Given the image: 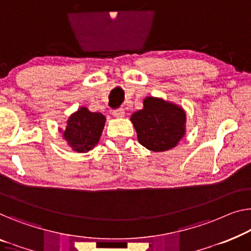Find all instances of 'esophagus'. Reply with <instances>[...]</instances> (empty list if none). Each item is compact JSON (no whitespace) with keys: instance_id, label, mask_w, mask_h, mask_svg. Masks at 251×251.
I'll use <instances>...</instances> for the list:
<instances>
[{"instance_id":"esophagus-1","label":"esophagus","mask_w":251,"mask_h":251,"mask_svg":"<svg viewBox=\"0 0 251 251\" xmlns=\"http://www.w3.org/2000/svg\"><path fill=\"white\" fill-rule=\"evenodd\" d=\"M113 115L116 118H123L125 116V111L123 108H119V109H116L113 111Z\"/></svg>"}]
</instances>
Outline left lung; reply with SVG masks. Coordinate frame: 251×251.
Here are the masks:
<instances>
[{
	"instance_id": "1",
	"label": "left lung",
	"mask_w": 251,
	"mask_h": 251,
	"mask_svg": "<svg viewBox=\"0 0 251 251\" xmlns=\"http://www.w3.org/2000/svg\"><path fill=\"white\" fill-rule=\"evenodd\" d=\"M186 121L184 108L158 97H147L143 108L130 116L138 142L153 152L177 147L186 134Z\"/></svg>"
}]
</instances>
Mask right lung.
I'll return each instance as SVG.
<instances>
[{
  "mask_svg": "<svg viewBox=\"0 0 251 251\" xmlns=\"http://www.w3.org/2000/svg\"><path fill=\"white\" fill-rule=\"evenodd\" d=\"M106 124L101 113H92L82 106L70 115L65 129L58 128L67 145L77 153H87L99 143Z\"/></svg>",
  "mask_w": 251,
  "mask_h": 251,
  "instance_id": "add662e5",
  "label": "right lung"
}]
</instances>
